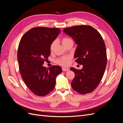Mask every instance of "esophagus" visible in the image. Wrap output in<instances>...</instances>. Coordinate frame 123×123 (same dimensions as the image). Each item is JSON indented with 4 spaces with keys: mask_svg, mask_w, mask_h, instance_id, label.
I'll use <instances>...</instances> for the list:
<instances>
[{
    "mask_svg": "<svg viewBox=\"0 0 123 123\" xmlns=\"http://www.w3.org/2000/svg\"><path fill=\"white\" fill-rule=\"evenodd\" d=\"M62 70L63 71H68L69 70V69L66 68H62Z\"/></svg>",
    "mask_w": 123,
    "mask_h": 123,
    "instance_id": "obj_1",
    "label": "esophagus"
}]
</instances>
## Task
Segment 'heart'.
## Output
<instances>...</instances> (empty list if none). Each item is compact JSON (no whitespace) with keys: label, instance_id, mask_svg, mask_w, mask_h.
<instances>
[{"label":"heart","instance_id":"obj_1","mask_svg":"<svg viewBox=\"0 0 123 123\" xmlns=\"http://www.w3.org/2000/svg\"><path fill=\"white\" fill-rule=\"evenodd\" d=\"M72 42H73L72 40L69 38H68V37L63 38L62 40V43L64 46H65L66 44H67L69 43ZM55 46H56V42L55 41H53V42L51 43V45H50V48L51 51H53L54 50ZM69 61H70L69 57H62L57 59L56 60V62L61 66H66L69 64Z\"/></svg>","mask_w":123,"mask_h":123}]
</instances>
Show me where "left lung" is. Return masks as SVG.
I'll return each instance as SVG.
<instances>
[{
	"label": "left lung",
	"mask_w": 123,
	"mask_h": 123,
	"mask_svg": "<svg viewBox=\"0 0 123 123\" xmlns=\"http://www.w3.org/2000/svg\"><path fill=\"white\" fill-rule=\"evenodd\" d=\"M77 44L74 54L80 70L70 68L75 73L71 83L74 90L85 94L93 91L102 79L107 65L105 43L99 33L90 25H76L63 31Z\"/></svg>",
	"instance_id": "left-lung-1"
}]
</instances>
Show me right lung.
<instances>
[{
	"mask_svg": "<svg viewBox=\"0 0 123 123\" xmlns=\"http://www.w3.org/2000/svg\"><path fill=\"white\" fill-rule=\"evenodd\" d=\"M60 32L59 28L35 27L20 41L17 52L20 72L26 86L36 95L44 96L52 91L56 77L62 72L58 66L49 69L43 66L50 55L51 43Z\"/></svg>",
	"mask_w": 123,
	"mask_h": 123,
	"instance_id": "1",
	"label": "right lung"
}]
</instances>
